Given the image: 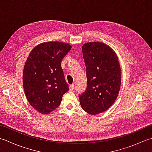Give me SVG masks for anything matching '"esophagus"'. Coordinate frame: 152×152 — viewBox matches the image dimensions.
I'll return each mask as SVG.
<instances>
[{
  "label": "esophagus",
  "mask_w": 152,
  "mask_h": 152,
  "mask_svg": "<svg viewBox=\"0 0 152 152\" xmlns=\"http://www.w3.org/2000/svg\"><path fill=\"white\" fill-rule=\"evenodd\" d=\"M74 85L72 84V85H70L69 86V90L70 91H72L74 90Z\"/></svg>",
  "instance_id": "esophagus-1"
}]
</instances>
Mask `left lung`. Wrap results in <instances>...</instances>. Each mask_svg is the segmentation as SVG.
<instances>
[{"mask_svg": "<svg viewBox=\"0 0 152 152\" xmlns=\"http://www.w3.org/2000/svg\"><path fill=\"white\" fill-rule=\"evenodd\" d=\"M88 86L79 96L82 108L97 115L107 110L115 102L121 84L118 56L111 47L102 42H88L82 46Z\"/></svg>", "mask_w": 152, "mask_h": 152, "instance_id": "1", "label": "left lung"}]
</instances>
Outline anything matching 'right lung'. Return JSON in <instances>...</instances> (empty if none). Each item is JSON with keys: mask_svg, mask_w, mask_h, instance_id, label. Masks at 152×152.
Returning <instances> with one entry per match:
<instances>
[{"mask_svg": "<svg viewBox=\"0 0 152 152\" xmlns=\"http://www.w3.org/2000/svg\"><path fill=\"white\" fill-rule=\"evenodd\" d=\"M71 48L70 44L63 42H44L35 46L27 58L23 71V90L29 104L39 113L54 111L69 90L61 64Z\"/></svg>", "mask_w": 152, "mask_h": 152, "instance_id": "add662e5", "label": "right lung"}]
</instances>
